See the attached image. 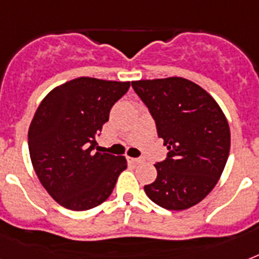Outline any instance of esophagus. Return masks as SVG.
Returning <instances> with one entry per match:
<instances>
[{"label":"esophagus","mask_w":259,"mask_h":259,"mask_svg":"<svg viewBox=\"0 0 259 259\" xmlns=\"http://www.w3.org/2000/svg\"><path fill=\"white\" fill-rule=\"evenodd\" d=\"M130 161L134 162V164H142V162H144V158H130Z\"/></svg>","instance_id":"esophagus-1"}]
</instances>
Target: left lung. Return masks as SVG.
<instances>
[{"label":"left lung","instance_id":"1","mask_svg":"<svg viewBox=\"0 0 259 259\" xmlns=\"http://www.w3.org/2000/svg\"><path fill=\"white\" fill-rule=\"evenodd\" d=\"M149 109L168 154L156 164L157 179L144 187L162 208L181 211L217 185L230 153L225 114L205 90L184 78L132 82Z\"/></svg>","mask_w":259,"mask_h":259}]
</instances>
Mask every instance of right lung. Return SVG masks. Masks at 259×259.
Returning <instances> with one entry per match:
<instances>
[{
  "label": "right lung",
  "instance_id": "obj_1",
  "mask_svg": "<svg viewBox=\"0 0 259 259\" xmlns=\"http://www.w3.org/2000/svg\"><path fill=\"white\" fill-rule=\"evenodd\" d=\"M130 82L74 79L47 95L28 132L32 165L47 192L72 211L94 208L111 195L125 157L101 153L97 137Z\"/></svg>",
  "mask_w": 259,
  "mask_h": 259
}]
</instances>
